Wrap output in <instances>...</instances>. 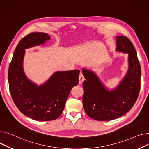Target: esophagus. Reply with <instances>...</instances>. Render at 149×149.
<instances>
[{"label": "esophagus", "instance_id": "34e87169", "mask_svg": "<svg viewBox=\"0 0 149 149\" xmlns=\"http://www.w3.org/2000/svg\"><path fill=\"white\" fill-rule=\"evenodd\" d=\"M84 80V77L83 74V73H80V75H79V84H81L83 81Z\"/></svg>", "mask_w": 149, "mask_h": 149}]
</instances>
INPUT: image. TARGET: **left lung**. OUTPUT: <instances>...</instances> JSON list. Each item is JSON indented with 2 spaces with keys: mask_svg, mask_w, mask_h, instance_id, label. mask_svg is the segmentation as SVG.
<instances>
[{
  "mask_svg": "<svg viewBox=\"0 0 149 149\" xmlns=\"http://www.w3.org/2000/svg\"><path fill=\"white\" fill-rule=\"evenodd\" d=\"M116 50L128 54V71L115 89L109 91L93 71L83 69L86 79L83 86V104L85 112L98 121L116 119L132 108L141 86V66L131 41L125 36H117Z\"/></svg>",
  "mask_w": 149,
  "mask_h": 149,
  "instance_id": "obj_1",
  "label": "left lung"
}]
</instances>
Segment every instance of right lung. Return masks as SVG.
<instances>
[{"instance_id": "add662e5", "label": "right lung", "mask_w": 149, "mask_h": 149, "mask_svg": "<svg viewBox=\"0 0 149 149\" xmlns=\"http://www.w3.org/2000/svg\"><path fill=\"white\" fill-rule=\"evenodd\" d=\"M49 39L42 32H32L22 38L8 69L9 92L14 104L23 114L38 121L55 120L62 114L72 88L78 83L80 72L57 71L39 86L29 80L23 68L25 49L42 45Z\"/></svg>"}]
</instances>
